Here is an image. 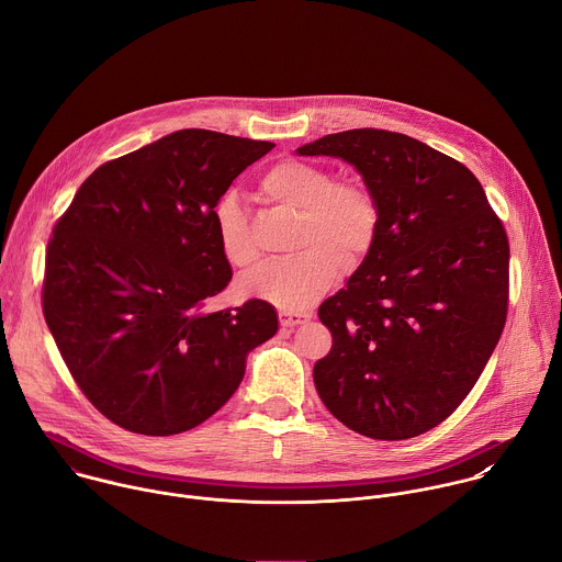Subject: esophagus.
Listing matches in <instances>:
<instances>
[{
	"label": "esophagus",
	"mask_w": 562,
	"mask_h": 562,
	"mask_svg": "<svg viewBox=\"0 0 562 562\" xmlns=\"http://www.w3.org/2000/svg\"><path fill=\"white\" fill-rule=\"evenodd\" d=\"M311 317V313H293V311H280V325L291 329L297 325H304L306 319Z\"/></svg>",
	"instance_id": "obj_1"
}]
</instances>
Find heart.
<instances>
[{
    "label": "heart",
    "mask_w": 562,
    "mask_h": 562,
    "mask_svg": "<svg viewBox=\"0 0 562 562\" xmlns=\"http://www.w3.org/2000/svg\"><path fill=\"white\" fill-rule=\"evenodd\" d=\"M260 195L300 213L295 258L267 262L245 273L237 289L247 297L284 311H302L323 297L342 269H356L371 254L380 211L371 191L358 182H334L331 173L300 159H284L260 178ZM220 251L228 265L245 269L258 260L247 215L233 195L213 209Z\"/></svg>",
    "instance_id": "obj_1"
}]
</instances>
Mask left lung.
Masks as SVG:
<instances>
[{
	"label": "left lung",
	"mask_w": 562,
	"mask_h": 562,
	"mask_svg": "<svg viewBox=\"0 0 562 562\" xmlns=\"http://www.w3.org/2000/svg\"><path fill=\"white\" fill-rule=\"evenodd\" d=\"M351 165L378 202L375 245L317 308L325 407L375 440L420 436L467 397L507 317L509 243L475 176L403 133L353 128L295 150Z\"/></svg>",
	"instance_id": "obj_1"
}]
</instances>
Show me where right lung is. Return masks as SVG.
Here are the masks:
<instances>
[{"mask_svg":"<svg viewBox=\"0 0 562 562\" xmlns=\"http://www.w3.org/2000/svg\"><path fill=\"white\" fill-rule=\"evenodd\" d=\"M271 142L184 128L95 169L53 228L44 317L93 407L144 436L211 418L276 336L265 300L209 311L231 282L213 209Z\"/></svg>","mask_w":562,"mask_h":562,"instance_id":"obj_1","label":"right lung"}]
</instances>
